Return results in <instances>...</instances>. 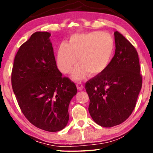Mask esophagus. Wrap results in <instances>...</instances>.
I'll return each instance as SVG.
<instances>
[{"mask_svg":"<svg viewBox=\"0 0 153 153\" xmlns=\"http://www.w3.org/2000/svg\"><path fill=\"white\" fill-rule=\"evenodd\" d=\"M76 88L79 91H82L83 89V85L81 83H76Z\"/></svg>","mask_w":153,"mask_h":153,"instance_id":"34e87169","label":"esophagus"}]
</instances>
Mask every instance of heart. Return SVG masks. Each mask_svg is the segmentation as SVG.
Here are the masks:
<instances>
[{"instance_id":"heart-1","label":"heart","mask_w":153,"mask_h":153,"mask_svg":"<svg viewBox=\"0 0 153 153\" xmlns=\"http://www.w3.org/2000/svg\"><path fill=\"white\" fill-rule=\"evenodd\" d=\"M114 50V40L107 33L93 31L74 34L70 37L68 45H60L56 62L60 72L68 74L77 61L79 65L72 77L79 81L88 74L96 76L103 72L111 62Z\"/></svg>"}]
</instances>
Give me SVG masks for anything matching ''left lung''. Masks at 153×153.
<instances>
[{"label": "left lung", "mask_w": 153, "mask_h": 153, "mask_svg": "<svg viewBox=\"0 0 153 153\" xmlns=\"http://www.w3.org/2000/svg\"><path fill=\"white\" fill-rule=\"evenodd\" d=\"M114 36L116 51L110 65L85 86L91 116L104 127L120 125L129 118L142 86L137 50L118 31Z\"/></svg>", "instance_id": "1"}]
</instances>
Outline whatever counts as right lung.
Listing matches in <instances>:
<instances>
[{
  "mask_svg": "<svg viewBox=\"0 0 153 153\" xmlns=\"http://www.w3.org/2000/svg\"><path fill=\"white\" fill-rule=\"evenodd\" d=\"M50 36V33L35 32L21 46L14 58L12 85L29 122L55 132L68 124L69 104L77 89L58 69Z\"/></svg>",
  "mask_w": 153,
  "mask_h": 153,
  "instance_id": "right-lung-1",
  "label": "right lung"
}]
</instances>
